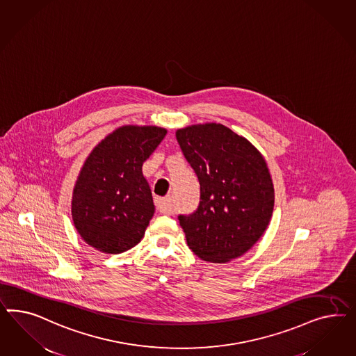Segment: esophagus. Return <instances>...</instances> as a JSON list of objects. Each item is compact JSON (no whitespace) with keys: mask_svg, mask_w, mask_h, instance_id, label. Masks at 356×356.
Listing matches in <instances>:
<instances>
[{"mask_svg":"<svg viewBox=\"0 0 356 356\" xmlns=\"http://www.w3.org/2000/svg\"><path fill=\"white\" fill-rule=\"evenodd\" d=\"M155 206H156V209L161 213H164V214H171V213H173V207L170 195H167V197H156L155 198Z\"/></svg>","mask_w":356,"mask_h":356,"instance_id":"esophagus-1","label":"esophagus"}]
</instances>
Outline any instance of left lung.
<instances>
[{
  "instance_id": "1",
  "label": "left lung",
  "mask_w": 356,
  "mask_h": 356,
  "mask_svg": "<svg viewBox=\"0 0 356 356\" xmlns=\"http://www.w3.org/2000/svg\"><path fill=\"white\" fill-rule=\"evenodd\" d=\"M176 140L201 193L195 211L177 216L188 247L216 264L243 256L259 241L273 214L274 188L265 159L222 124L179 129Z\"/></svg>"
}]
</instances>
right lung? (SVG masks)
Returning <instances> with one entry per match:
<instances>
[{
    "label": "right lung",
    "instance_id": "add662e5",
    "mask_svg": "<svg viewBox=\"0 0 356 356\" xmlns=\"http://www.w3.org/2000/svg\"><path fill=\"white\" fill-rule=\"evenodd\" d=\"M165 134L158 127H122L88 155L72 201L74 225L88 245L118 254L140 243L155 210L142 164Z\"/></svg>",
    "mask_w": 356,
    "mask_h": 356
}]
</instances>
